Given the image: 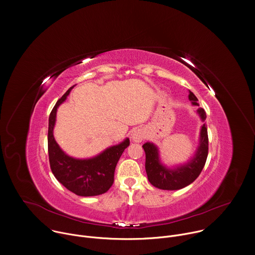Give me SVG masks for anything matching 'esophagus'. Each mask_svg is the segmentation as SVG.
Listing matches in <instances>:
<instances>
[{
	"instance_id": "34e87169",
	"label": "esophagus",
	"mask_w": 255,
	"mask_h": 255,
	"mask_svg": "<svg viewBox=\"0 0 255 255\" xmlns=\"http://www.w3.org/2000/svg\"><path fill=\"white\" fill-rule=\"evenodd\" d=\"M144 139V134L140 131H135L132 135V140L134 142H141Z\"/></svg>"
}]
</instances>
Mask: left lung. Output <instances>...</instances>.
Here are the masks:
<instances>
[{"mask_svg": "<svg viewBox=\"0 0 255 255\" xmlns=\"http://www.w3.org/2000/svg\"><path fill=\"white\" fill-rule=\"evenodd\" d=\"M189 100L193 105H198V99L190 91ZM201 119H206V113L204 109L199 108L197 110ZM146 155L145 169L149 182L163 190H178L191 184L201 173L205 165L208 155V134L207 126L204 124L200 132V146L194 156V158L186 165L178 167L174 170L166 169L159 162L158 150L152 143H145L143 146Z\"/></svg>", "mask_w": 255, "mask_h": 255, "instance_id": "left-lung-1", "label": "left lung"}]
</instances>
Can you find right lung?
<instances>
[{"mask_svg":"<svg viewBox=\"0 0 255 255\" xmlns=\"http://www.w3.org/2000/svg\"><path fill=\"white\" fill-rule=\"evenodd\" d=\"M72 86L56 103L49 117L48 129V153L51 170L56 179L68 190L79 196H95L105 193L114 182L116 165L123 153L129 146L130 141L126 139L119 145L106 149L95 158L80 160L66 155L53 135L56 121L57 108L63 103Z\"/></svg>","mask_w":255,"mask_h":255,"instance_id":"add662e5","label":"right lung"}]
</instances>
